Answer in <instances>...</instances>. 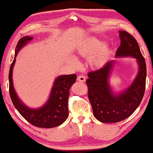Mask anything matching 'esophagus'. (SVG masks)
<instances>
[{
  "instance_id": "obj_1",
  "label": "esophagus",
  "mask_w": 153,
  "mask_h": 153,
  "mask_svg": "<svg viewBox=\"0 0 153 153\" xmlns=\"http://www.w3.org/2000/svg\"><path fill=\"white\" fill-rule=\"evenodd\" d=\"M77 80L79 81V82H85L86 80V78L84 76H77Z\"/></svg>"
}]
</instances>
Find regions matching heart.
Listing matches in <instances>:
<instances>
[{"label": "heart", "mask_w": 153, "mask_h": 153, "mask_svg": "<svg viewBox=\"0 0 153 153\" xmlns=\"http://www.w3.org/2000/svg\"><path fill=\"white\" fill-rule=\"evenodd\" d=\"M77 55L82 57H90L89 64L92 67L100 68L107 62L109 55L110 49L107 46H103V42L97 38H89L86 40L77 48ZM71 64L74 66L79 65L78 60L72 58Z\"/></svg>", "instance_id": "1"}]
</instances>
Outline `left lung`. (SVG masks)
<instances>
[{
    "label": "left lung",
    "instance_id": "8db88e82",
    "mask_svg": "<svg viewBox=\"0 0 153 153\" xmlns=\"http://www.w3.org/2000/svg\"><path fill=\"white\" fill-rule=\"evenodd\" d=\"M120 45L116 57H132L139 66L138 74L124 91L115 94L109 84L114 60L109 61L100 69L88 74V98L94 117L102 123H117L128 118L140 105L146 89V64L137 40L126 31H119Z\"/></svg>",
    "mask_w": 153,
    "mask_h": 153
}]
</instances>
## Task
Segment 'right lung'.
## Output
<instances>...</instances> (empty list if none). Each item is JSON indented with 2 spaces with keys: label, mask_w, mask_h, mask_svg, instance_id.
<instances>
[{
  "label": "right lung",
  "mask_w": 153,
  "mask_h": 153,
  "mask_svg": "<svg viewBox=\"0 0 153 153\" xmlns=\"http://www.w3.org/2000/svg\"><path fill=\"white\" fill-rule=\"evenodd\" d=\"M33 37L25 36L18 42L15 49L14 59L10 66L9 72L10 95L13 105L20 114L30 123L38 128H51L63 123L68 116V99L69 89L76 82V74L64 75L55 79L48 100L44 106L38 109H32L21 102L13 87L12 71L19 51L33 39Z\"/></svg>",
  "instance_id": "right-lung-1"
}]
</instances>
